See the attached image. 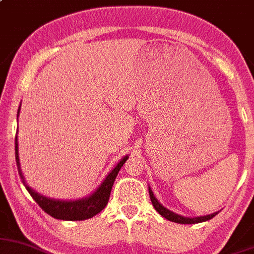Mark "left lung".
Wrapping results in <instances>:
<instances>
[{"label": "left lung", "mask_w": 254, "mask_h": 254, "mask_svg": "<svg viewBox=\"0 0 254 254\" xmlns=\"http://www.w3.org/2000/svg\"><path fill=\"white\" fill-rule=\"evenodd\" d=\"M149 195H150V200H151V203H152V206H154V208L156 209V211L159 212V213L162 215L163 218L171 220V222L178 223V224H196V223L206 222V220L212 219V218H213L214 215H217V213H218V212H215V213L204 215V217H195V218L182 217V215L173 213V212L170 211V209H167L166 207H163L162 204H161L159 201L156 200V197H155L154 193H152L151 189H149Z\"/></svg>", "instance_id": "left-lung-1"}]
</instances>
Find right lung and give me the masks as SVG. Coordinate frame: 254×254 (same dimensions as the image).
Returning <instances> with one entry per match:
<instances>
[{
    "mask_svg": "<svg viewBox=\"0 0 254 254\" xmlns=\"http://www.w3.org/2000/svg\"><path fill=\"white\" fill-rule=\"evenodd\" d=\"M20 109V108H19ZM19 114V110H18ZM128 156H125L124 159L117 163V166L114 168L105 181L102 183L99 188L95 190V192L92 193L89 197L82 198V200L77 201H61V200H53V198L45 197V196L37 193L35 190L28 187L24 179L23 173L20 170V163H19V156H18V138L15 135V161H17V167L18 172L20 174V178L23 184L25 185L26 190H28L31 197L36 201L41 208L50 214L51 217L56 218V219H63V220H84L92 218L93 215L99 213L102 209L108 204L109 197H110L111 189H113L114 182H115L117 173L121 170L124 163L126 162Z\"/></svg>",
    "mask_w": 254,
    "mask_h": 254,
    "instance_id": "right-lung-1",
    "label": "right lung"
}]
</instances>
